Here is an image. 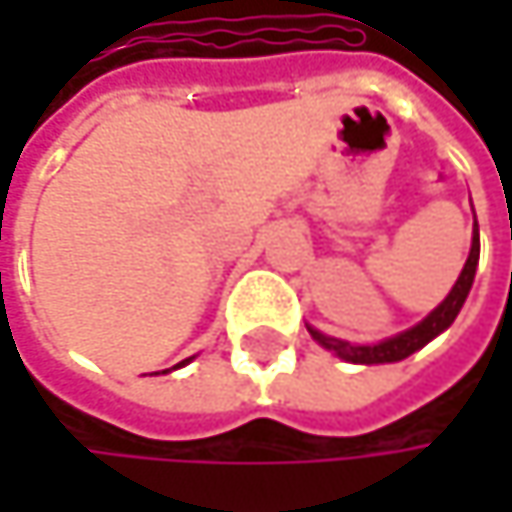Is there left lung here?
<instances>
[{"label": "left lung", "instance_id": "1", "mask_svg": "<svg viewBox=\"0 0 512 512\" xmlns=\"http://www.w3.org/2000/svg\"><path fill=\"white\" fill-rule=\"evenodd\" d=\"M477 257H480V234H477V222H474L471 252H468V260H465V266H462L454 290L448 293V299H445L427 320H421L418 326H412L409 332H403V335H397V338H388V341L370 344V347H356V344H347V341L320 335V332L311 329V326H308V332H311L314 341H320L326 350H332L335 356H341L344 361H353V364H385V361H400V358L412 356L415 350H421L424 344H430L436 335H442V332L457 320L462 302H465V296H468V290H471V281H474Z\"/></svg>", "mask_w": 512, "mask_h": 512}]
</instances>
